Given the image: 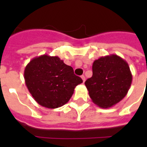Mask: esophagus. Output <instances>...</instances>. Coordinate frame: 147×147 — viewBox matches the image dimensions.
<instances>
[{
  "instance_id": "1",
  "label": "esophagus",
  "mask_w": 147,
  "mask_h": 147,
  "mask_svg": "<svg viewBox=\"0 0 147 147\" xmlns=\"http://www.w3.org/2000/svg\"><path fill=\"white\" fill-rule=\"evenodd\" d=\"M82 79L83 82H85V77L84 76H82Z\"/></svg>"
}]
</instances>
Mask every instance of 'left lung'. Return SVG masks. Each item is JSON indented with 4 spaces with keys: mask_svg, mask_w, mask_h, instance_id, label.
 <instances>
[{
    "mask_svg": "<svg viewBox=\"0 0 147 147\" xmlns=\"http://www.w3.org/2000/svg\"><path fill=\"white\" fill-rule=\"evenodd\" d=\"M93 75L85 85L92 101L101 108H109L127 95L132 82L128 63L117 55L102 56L93 62Z\"/></svg>",
    "mask_w": 147,
    "mask_h": 147,
    "instance_id": "8db88e82",
    "label": "left lung"
}]
</instances>
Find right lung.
I'll return each mask as SVG.
<instances>
[{
	"label": "right lung",
	"instance_id": "1",
	"mask_svg": "<svg viewBox=\"0 0 147 147\" xmlns=\"http://www.w3.org/2000/svg\"><path fill=\"white\" fill-rule=\"evenodd\" d=\"M24 79L34 100L42 107L54 109L66 104L82 79L74 74L58 56L33 58L24 69Z\"/></svg>",
	"mask_w": 147,
	"mask_h": 147
}]
</instances>
